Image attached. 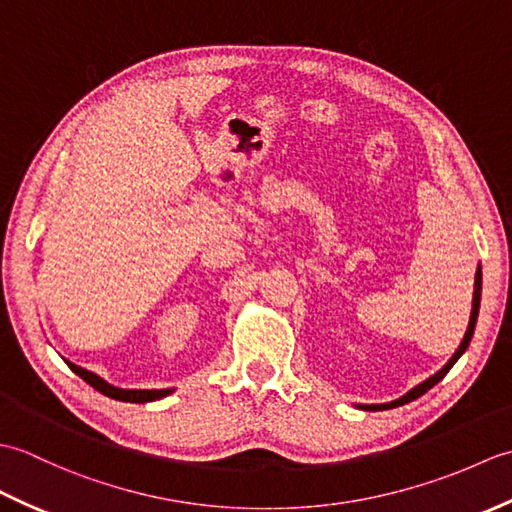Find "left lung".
I'll return each mask as SVG.
<instances>
[{
    "mask_svg": "<svg viewBox=\"0 0 512 512\" xmlns=\"http://www.w3.org/2000/svg\"><path fill=\"white\" fill-rule=\"evenodd\" d=\"M480 301H482V266H477V270H475V286H473V308H471L469 328H466L462 343L458 345V350L453 352V356L449 358L447 365H444L442 369H438V372L433 374V376H429L427 380H422V383H418L416 387H411L405 396H400V398L391 400V402H380V405H356V407H358V409H365V411H383V409H394V407L407 405V402H411V400L420 398L422 394H427V391H429L433 385H438L440 380H442L444 376H447L449 369H451L455 363H458V358H460V356L466 352V347H469V343H471V339H473V332H475L477 314H480Z\"/></svg>",
    "mask_w": 512,
    "mask_h": 512,
    "instance_id": "1",
    "label": "left lung"
}]
</instances>
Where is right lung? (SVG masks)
<instances>
[{"label":"right lung","instance_id":"obj_1","mask_svg":"<svg viewBox=\"0 0 512 512\" xmlns=\"http://www.w3.org/2000/svg\"><path fill=\"white\" fill-rule=\"evenodd\" d=\"M63 361L68 363V367L72 369V372L76 376H81L85 383L92 385L96 391H101L103 396L114 398V400H123V402H154V400L165 398V396H169V394H173V391H176V389H123V387L110 385L105 378L90 372V369H85L81 365H74L72 361H68V358H63Z\"/></svg>","mask_w":512,"mask_h":512}]
</instances>
